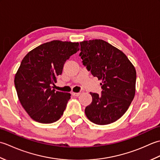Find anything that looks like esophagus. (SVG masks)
<instances>
[{"mask_svg":"<svg viewBox=\"0 0 160 160\" xmlns=\"http://www.w3.org/2000/svg\"><path fill=\"white\" fill-rule=\"evenodd\" d=\"M80 93H76V92H72V93H71V94H72L73 95V96H80Z\"/></svg>","mask_w":160,"mask_h":160,"instance_id":"obj_1","label":"esophagus"}]
</instances>
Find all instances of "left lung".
<instances>
[{
  "label": "left lung",
  "instance_id": "8db88e82",
  "mask_svg": "<svg viewBox=\"0 0 160 160\" xmlns=\"http://www.w3.org/2000/svg\"><path fill=\"white\" fill-rule=\"evenodd\" d=\"M80 56L87 69L102 80V94L90 93L92 102L85 108L93 123L105 125L117 121L131 104L135 93L136 71L127 56L103 40L80 42Z\"/></svg>",
  "mask_w": 160,
  "mask_h": 160
}]
</instances>
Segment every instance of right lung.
I'll list each match as a JSON object with an SVG mask.
<instances>
[{"label":"right lung","mask_w":160,"mask_h":160,"mask_svg":"<svg viewBox=\"0 0 160 160\" xmlns=\"http://www.w3.org/2000/svg\"><path fill=\"white\" fill-rule=\"evenodd\" d=\"M79 47V42L55 40L36 47L23 58L14 84L20 104L32 120L50 124L62 115L71 94L56 91L52 86L62 74L64 62Z\"/></svg>","instance_id":"1"}]
</instances>
